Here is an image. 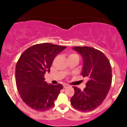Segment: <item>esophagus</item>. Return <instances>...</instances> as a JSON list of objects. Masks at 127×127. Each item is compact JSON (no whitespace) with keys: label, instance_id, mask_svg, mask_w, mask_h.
Instances as JSON below:
<instances>
[{"label":"esophagus","instance_id":"1","mask_svg":"<svg viewBox=\"0 0 127 127\" xmlns=\"http://www.w3.org/2000/svg\"><path fill=\"white\" fill-rule=\"evenodd\" d=\"M63 87L64 88H67V87H68V85H67V84H64V85H63Z\"/></svg>","mask_w":127,"mask_h":127}]
</instances>
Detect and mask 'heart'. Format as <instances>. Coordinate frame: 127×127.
Returning <instances> with one entry per match:
<instances>
[{"label": "heart", "instance_id": "b5f03b06", "mask_svg": "<svg viewBox=\"0 0 127 127\" xmlns=\"http://www.w3.org/2000/svg\"><path fill=\"white\" fill-rule=\"evenodd\" d=\"M78 57V55L75 54H69V55H68V58H71V57Z\"/></svg>", "mask_w": 127, "mask_h": 127}]
</instances>
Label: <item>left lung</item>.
<instances>
[{"label": "left lung", "mask_w": 127, "mask_h": 127, "mask_svg": "<svg viewBox=\"0 0 127 127\" xmlns=\"http://www.w3.org/2000/svg\"><path fill=\"white\" fill-rule=\"evenodd\" d=\"M83 59L81 75L88 79L83 91L73 87L75 94L70 99L74 108L90 112L98 107L106 98L112 84V67L103 52L88 46H75Z\"/></svg>", "instance_id": "1"}]
</instances>
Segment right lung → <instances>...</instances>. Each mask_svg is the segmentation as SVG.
<instances>
[{
    "instance_id": "1",
    "label": "right lung",
    "mask_w": 127,
    "mask_h": 127,
    "mask_svg": "<svg viewBox=\"0 0 127 127\" xmlns=\"http://www.w3.org/2000/svg\"><path fill=\"white\" fill-rule=\"evenodd\" d=\"M66 46L45 43L33 45L22 54L15 67L17 87L23 101L32 109L45 111L54 106L62 84L45 81L44 75L56 55Z\"/></svg>"
}]
</instances>
